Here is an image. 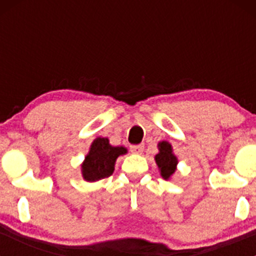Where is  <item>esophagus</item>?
Segmentation results:
<instances>
[{
    "mask_svg": "<svg viewBox=\"0 0 256 256\" xmlns=\"http://www.w3.org/2000/svg\"><path fill=\"white\" fill-rule=\"evenodd\" d=\"M130 150L132 154H141L144 152V144H132V146H130Z\"/></svg>",
    "mask_w": 256,
    "mask_h": 256,
    "instance_id": "34e87169",
    "label": "esophagus"
}]
</instances>
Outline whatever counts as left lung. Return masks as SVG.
<instances>
[{"label":"left lung","mask_w":256,"mask_h":256,"mask_svg":"<svg viewBox=\"0 0 256 256\" xmlns=\"http://www.w3.org/2000/svg\"><path fill=\"white\" fill-rule=\"evenodd\" d=\"M158 147V154L154 156L157 167H158L160 174L164 180H171L174 172L177 171L178 158L174 154V147L168 141H160L157 144Z\"/></svg>","instance_id":"left-lung-1"}]
</instances>
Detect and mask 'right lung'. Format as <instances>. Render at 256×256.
I'll use <instances>...</instances> for the list:
<instances>
[{"instance_id": "add662e5", "label": "right lung", "mask_w": 256, "mask_h": 256, "mask_svg": "<svg viewBox=\"0 0 256 256\" xmlns=\"http://www.w3.org/2000/svg\"><path fill=\"white\" fill-rule=\"evenodd\" d=\"M128 154L124 146H112L108 138H96L82 164V176L86 182H96L112 176L118 156Z\"/></svg>"}]
</instances>
